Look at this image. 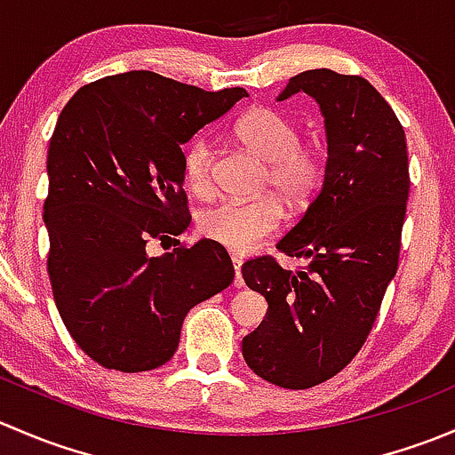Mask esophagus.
<instances>
[{"label": "esophagus", "mask_w": 455, "mask_h": 455, "mask_svg": "<svg viewBox=\"0 0 455 455\" xmlns=\"http://www.w3.org/2000/svg\"><path fill=\"white\" fill-rule=\"evenodd\" d=\"M231 261H233V268H235V282H233V286L242 288L244 286V279H242V259L237 255H233Z\"/></svg>", "instance_id": "esophagus-1"}]
</instances>
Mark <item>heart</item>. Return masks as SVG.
<instances>
[{
  "mask_svg": "<svg viewBox=\"0 0 455 455\" xmlns=\"http://www.w3.org/2000/svg\"><path fill=\"white\" fill-rule=\"evenodd\" d=\"M235 134L246 149L268 163L264 187L273 189L286 204H304L319 189L323 178V151L299 142V130L286 114L257 108L240 118ZM213 147L209 139H196L185 151V178L191 191L204 196L211 189ZM283 211L277 198L220 200L206 206L198 218L200 231L209 240L249 253L282 227Z\"/></svg>",
  "mask_w": 455,
  "mask_h": 455,
  "instance_id": "b5f03b06",
  "label": "heart"
}]
</instances>
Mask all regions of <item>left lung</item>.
I'll list each match as a JSON object with an SVG mask.
<instances>
[{
    "label": "left lung",
    "mask_w": 455,
    "mask_h": 455,
    "mask_svg": "<svg viewBox=\"0 0 455 455\" xmlns=\"http://www.w3.org/2000/svg\"><path fill=\"white\" fill-rule=\"evenodd\" d=\"M299 92L319 105L328 160L319 194L277 249L308 266L286 270L273 257L242 266L268 301L242 355L288 389L323 383L361 350L396 275L410 196L405 132L374 85L321 68L292 76L277 100Z\"/></svg>",
    "instance_id": "8db88e82"
}]
</instances>
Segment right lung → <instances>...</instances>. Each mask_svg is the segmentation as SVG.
<instances>
[{"label":"right lung","instance_id":"right-lung-1","mask_svg":"<svg viewBox=\"0 0 455 455\" xmlns=\"http://www.w3.org/2000/svg\"><path fill=\"white\" fill-rule=\"evenodd\" d=\"M244 96L132 70L81 87L59 114L45 164L48 275L68 332L103 368L167 363L187 313L235 277L213 240L158 257L145 246L187 231L182 145Z\"/></svg>","mask_w":455,"mask_h":455}]
</instances>
